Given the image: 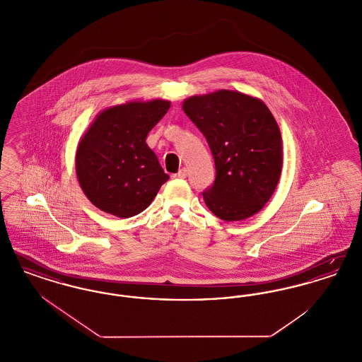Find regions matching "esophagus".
Listing matches in <instances>:
<instances>
[{
  "instance_id": "1",
  "label": "esophagus",
  "mask_w": 362,
  "mask_h": 362,
  "mask_svg": "<svg viewBox=\"0 0 362 362\" xmlns=\"http://www.w3.org/2000/svg\"><path fill=\"white\" fill-rule=\"evenodd\" d=\"M186 176H187V170H186V168H182L179 173H173L171 177H173V179H185Z\"/></svg>"
}]
</instances>
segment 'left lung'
<instances>
[{"label":"left lung","mask_w":362,"mask_h":362,"mask_svg":"<svg viewBox=\"0 0 362 362\" xmlns=\"http://www.w3.org/2000/svg\"><path fill=\"white\" fill-rule=\"evenodd\" d=\"M183 111L206 138L216 180L202 192L209 210L240 221L262 210L282 171V138L267 105L250 95L221 89L191 96Z\"/></svg>","instance_id":"obj_1"}]
</instances>
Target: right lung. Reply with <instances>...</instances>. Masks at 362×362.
<instances>
[{
    "label": "right lung",
    "instance_id": "add662e5",
    "mask_svg": "<svg viewBox=\"0 0 362 362\" xmlns=\"http://www.w3.org/2000/svg\"><path fill=\"white\" fill-rule=\"evenodd\" d=\"M171 103L129 102L102 111L76 152V173L86 198L108 214L129 218L144 211L170 179L145 142Z\"/></svg>",
    "mask_w": 362,
    "mask_h": 362
}]
</instances>
